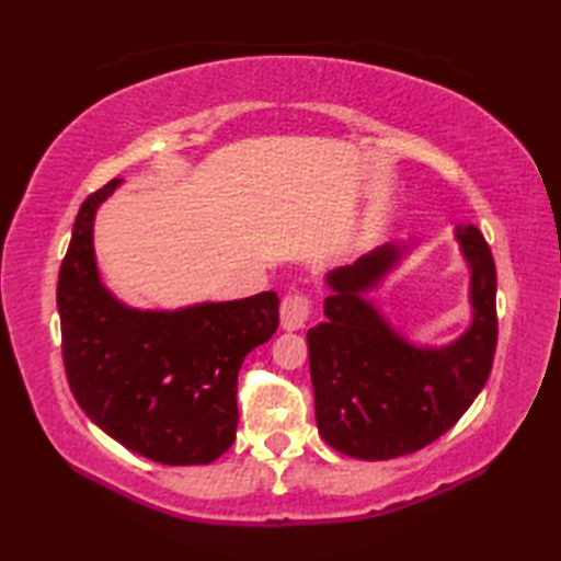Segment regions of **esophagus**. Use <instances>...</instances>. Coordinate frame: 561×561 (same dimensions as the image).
I'll list each match as a JSON object with an SVG mask.
<instances>
[{
  "instance_id": "1",
  "label": "esophagus",
  "mask_w": 561,
  "mask_h": 561,
  "mask_svg": "<svg viewBox=\"0 0 561 561\" xmlns=\"http://www.w3.org/2000/svg\"><path fill=\"white\" fill-rule=\"evenodd\" d=\"M279 316H282V328L284 330H301L308 323V318L313 316L311 296H308L306 291L287 294L282 299Z\"/></svg>"
}]
</instances>
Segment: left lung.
Returning a JSON list of instances; mask_svg holds the SVG:
<instances>
[{"mask_svg": "<svg viewBox=\"0 0 561 561\" xmlns=\"http://www.w3.org/2000/svg\"><path fill=\"white\" fill-rule=\"evenodd\" d=\"M470 265L472 323L440 350L416 347L364 299L408 245L386 243L328 274L325 323L308 330L318 432L350 458L388 460L444 436L492 371L496 350V267L478 226H458Z\"/></svg>", "mask_w": 561, "mask_h": 561, "instance_id": "left-lung-1", "label": "left lung"}]
</instances>
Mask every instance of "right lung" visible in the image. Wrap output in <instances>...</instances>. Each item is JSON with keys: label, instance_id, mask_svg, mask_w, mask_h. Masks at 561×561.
Returning <instances> with one entry per match:
<instances>
[{"label": "right lung", "instance_id": "right-lung-1", "mask_svg": "<svg viewBox=\"0 0 561 561\" xmlns=\"http://www.w3.org/2000/svg\"><path fill=\"white\" fill-rule=\"evenodd\" d=\"M121 181L83 199L57 279L62 359L89 420L163 465H207L231 448L238 371L279 325V296L137 311L103 287L93 217Z\"/></svg>", "mask_w": 561, "mask_h": 561}]
</instances>
